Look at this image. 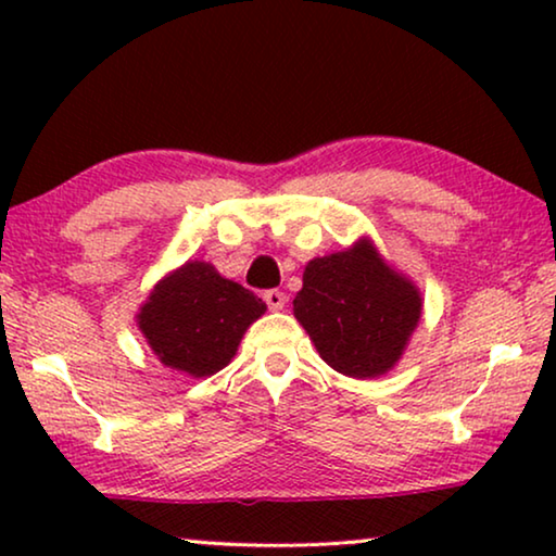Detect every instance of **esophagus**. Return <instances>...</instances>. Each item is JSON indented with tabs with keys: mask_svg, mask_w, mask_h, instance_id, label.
I'll list each match as a JSON object with an SVG mask.
<instances>
[{
	"mask_svg": "<svg viewBox=\"0 0 556 556\" xmlns=\"http://www.w3.org/2000/svg\"><path fill=\"white\" fill-rule=\"evenodd\" d=\"M263 299H265V303H268L270 311H283L286 301H288L286 293L283 291H276V288H273V291H265Z\"/></svg>",
	"mask_w": 556,
	"mask_h": 556,
	"instance_id": "esophagus-1",
	"label": "esophagus"
}]
</instances>
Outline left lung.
<instances>
[{
	"mask_svg": "<svg viewBox=\"0 0 556 556\" xmlns=\"http://www.w3.org/2000/svg\"><path fill=\"white\" fill-rule=\"evenodd\" d=\"M293 316L331 369L354 379L387 375L402 359L422 316V293L405 273L359 238L314 257L303 270Z\"/></svg>",
	"mask_w": 556,
	"mask_h": 556,
	"instance_id": "left-lung-1",
	"label": "left lung"
}]
</instances>
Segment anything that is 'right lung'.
<instances>
[{"label": "right lung", "mask_w": 556, "mask_h": 556, "mask_svg": "<svg viewBox=\"0 0 556 556\" xmlns=\"http://www.w3.org/2000/svg\"><path fill=\"white\" fill-rule=\"evenodd\" d=\"M263 314L265 303L253 291L219 276L212 263L187 261L156 280L136 326L164 367L202 379L232 362Z\"/></svg>", "instance_id": "add662e5"}]
</instances>
